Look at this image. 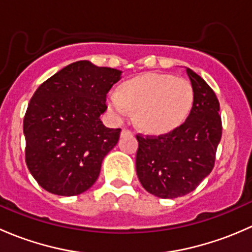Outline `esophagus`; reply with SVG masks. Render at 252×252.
<instances>
[{
  "label": "esophagus",
  "mask_w": 252,
  "mask_h": 252,
  "mask_svg": "<svg viewBox=\"0 0 252 252\" xmlns=\"http://www.w3.org/2000/svg\"><path fill=\"white\" fill-rule=\"evenodd\" d=\"M129 134H131V131H130V130H128V129H126V128L122 129V131H121V136L129 135Z\"/></svg>",
  "instance_id": "1"
}]
</instances>
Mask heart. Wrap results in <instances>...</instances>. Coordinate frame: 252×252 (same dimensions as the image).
Instances as JSON below:
<instances>
[{
    "label": "heart",
    "mask_w": 252,
    "mask_h": 252,
    "mask_svg": "<svg viewBox=\"0 0 252 252\" xmlns=\"http://www.w3.org/2000/svg\"><path fill=\"white\" fill-rule=\"evenodd\" d=\"M194 101L191 84L169 74H142L108 94V107L123 119L135 111L136 123L150 133L171 131L187 119Z\"/></svg>",
    "instance_id": "b5f03b06"
}]
</instances>
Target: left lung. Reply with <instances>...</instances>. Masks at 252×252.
Here are the masks:
<instances>
[{"label":"left lung","instance_id":"8db88e82","mask_svg":"<svg viewBox=\"0 0 252 252\" xmlns=\"http://www.w3.org/2000/svg\"><path fill=\"white\" fill-rule=\"evenodd\" d=\"M187 74L194 101L184 123L164 135H136V174L144 189L161 199H175L196 189L215 166L222 136L217 96L194 70L187 68Z\"/></svg>","mask_w":252,"mask_h":252}]
</instances>
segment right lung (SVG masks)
<instances>
[{
	"instance_id": "1",
	"label": "right lung",
	"mask_w": 252,
	"mask_h": 252,
	"mask_svg": "<svg viewBox=\"0 0 252 252\" xmlns=\"http://www.w3.org/2000/svg\"><path fill=\"white\" fill-rule=\"evenodd\" d=\"M121 77L122 70L78 61L35 91L23 123L25 162L46 191L74 196L96 182L121 134L100 119L106 95Z\"/></svg>"
}]
</instances>
